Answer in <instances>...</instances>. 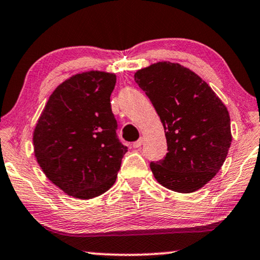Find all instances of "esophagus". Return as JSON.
I'll use <instances>...</instances> for the list:
<instances>
[{
  "mask_svg": "<svg viewBox=\"0 0 260 260\" xmlns=\"http://www.w3.org/2000/svg\"><path fill=\"white\" fill-rule=\"evenodd\" d=\"M142 143H143V141H142V138H140V140H137L136 142H134L133 143V148H140Z\"/></svg>",
  "mask_w": 260,
  "mask_h": 260,
  "instance_id": "34e87169",
  "label": "esophagus"
}]
</instances>
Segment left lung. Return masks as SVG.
Instances as JSON below:
<instances>
[{
	"label": "left lung",
	"instance_id": "obj_1",
	"mask_svg": "<svg viewBox=\"0 0 260 260\" xmlns=\"http://www.w3.org/2000/svg\"><path fill=\"white\" fill-rule=\"evenodd\" d=\"M163 124L168 152L150 162L163 187L191 193L219 172L232 135L226 106L198 74L175 62L162 61L135 73Z\"/></svg>",
	"mask_w": 260,
	"mask_h": 260
}]
</instances>
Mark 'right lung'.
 <instances>
[{"instance_id":"right-lung-1","label":"right lung","mask_w":260,"mask_h":260,"mask_svg":"<svg viewBox=\"0 0 260 260\" xmlns=\"http://www.w3.org/2000/svg\"><path fill=\"white\" fill-rule=\"evenodd\" d=\"M112 73L91 71L71 77L49 97L34 130V152L42 172L77 199H92L115 183L127 148L110 95Z\"/></svg>"}]
</instances>
